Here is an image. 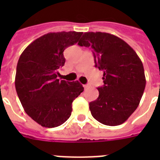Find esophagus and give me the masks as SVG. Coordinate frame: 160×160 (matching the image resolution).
I'll return each instance as SVG.
<instances>
[{
    "label": "esophagus",
    "mask_w": 160,
    "mask_h": 160,
    "mask_svg": "<svg viewBox=\"0 0 160 160\" xmlns=\"http://www.w3.org/2000/svg\"><path fill=\"white\" fill-rule=\"evenodd\" d=\"M90 84H86V85H84V86H83V87H84L85 90H87L88 88H90Z\"/></svg>",
    "instance_id": "34e87169"
}]
</instances>
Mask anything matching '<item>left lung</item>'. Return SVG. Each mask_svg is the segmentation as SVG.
Masks as SVG:
<instances>
[{"instance_id": "1", "label": "left lung", "mask_w": 160, "mask_h": 160, "mask_svg": "<svg viewBox=\"0 0 160 160\" xmlns=\"http://www.w3.org/2000/svg\"><path fill=\"white\" fill-rule=\"evenodd\" d=\"M78 45L92 49L95 67L103 71L104 85L90 102L92 116L104 125L123 123L138 107L146 86L140 58L127 42L107 32H85Z\"/></svg>"}]
</instances>
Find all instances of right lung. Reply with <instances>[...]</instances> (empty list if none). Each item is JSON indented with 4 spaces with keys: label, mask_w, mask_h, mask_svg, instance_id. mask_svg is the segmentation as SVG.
I'll use <instances>...</instances> for the list:
<instances>
[{
    "label": "right lung",
    "mask_w": 160,
    "mask_h": 160,
    "mask_svg": "<svg viewBox=\"0 0 160 160\" xmlns=\"http://www.w3.org/2000/svg\"><path fill=\"white\" fill-rule=\"evenodd\" d=\"M82 32H49L29 44L17 66L15 87L25 113L44 128L64 123L72 112V102L84 90L78 81L58 79L65 64L63 52L74 45Z\"/></svg>",
    "instance_id": "1"
}]
</instances>
